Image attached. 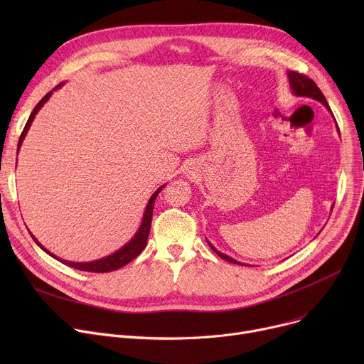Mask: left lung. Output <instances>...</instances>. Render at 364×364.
I'll use <instances>...</instances> for the list:
<instances>
[{
	"mask_svg": "<svg viewBox=\"0 0 364 364\" xmlns=\"http://www.w3.org/2000/svg\"><path fill=\"white\" fill-rule=\"evenodd\" d=\"M288 78H289V87H291L292 92L296 95V97H305V99L317 100V102H320L323 106H326V109H328L329 112H332L331 107H329V105H328V102H326V97H324L323 92L320 91V88L316 85V82H314L313 80L309 78V76H305V75H302V73H298V72H295V70H288ZM336 129H338V132H339L338 124H336ZM332 209H333V206H332ZM206 242H208V240H206ZM208 245L211 246V250H213L218 257H221L223 259H225V261H228V262H233V264H240V262L236 261L235 258H232V257H228V255H225V254L217 251L215 247L213 246L211 242H208Z\"/></svg>",
	"mask_w": 364,
	"mask_h": 364,
	"instance_id": "8db88e82",
	"label": "left lung"
}]
</instances>
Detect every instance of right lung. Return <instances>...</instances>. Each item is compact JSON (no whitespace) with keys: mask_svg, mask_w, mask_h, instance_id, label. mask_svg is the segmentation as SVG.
Wrapping results in <instances>:
<instances>
[{"mask_svg":"<svg viewBox=\"0 0 364 364\" xmlns=\"http://www.w3.org/2000/svg\"><path fill=\"white\" fill-rule=\"evenodd\" d=\"M62 85H63V84H59L55 88H53L50 92H47V94L44 95V97L40 100V103H38V105L35 106V109L32 110L31 117H29V119H28V122H26V125H25V128H23V131H22V134H21V139H18V143H17V153H18V150H21V147H22V143H23V140H25V137H26V134H28V131H29V127H31L32 121L35 119V114L38 113V110H40V109L44 106V103L51 97L53 91L57 90V88H60ZM164 187H165V184H164L162 187H159V188L156 190V192L150 196V199H149V202H147V206H146V211H144L143 218H141V224H140V227H139L137 233L134 235V236L131 237V240H129L128 243H125V245L121 247V250H118L117 252H113V254H110V255H107V257H105V258H102V259H95V261H90V262H72V261L62 259V258H59V257H55L54 254H51L50 251H47L46 247L35 239V236H33L31 232H29V233H31L32 239L35 240V243H36L38 246H40L43 251H46L48 255H51V257L55 258L57 261H60L62 264H66V265L72 267V269L82 270V272H90V273H107V272L118 270V269H121V267H124L125 264H128L129 261H132L134 258H136V257L144 250V247H146V245H147V237H149V232H150V224H151L153 205H155L156 196L161 193V190H162Z\"/></svg>","mask_w":364,"mask_h":364,"instance_id":"obj_1","label":"right lung"}]
</instances>
